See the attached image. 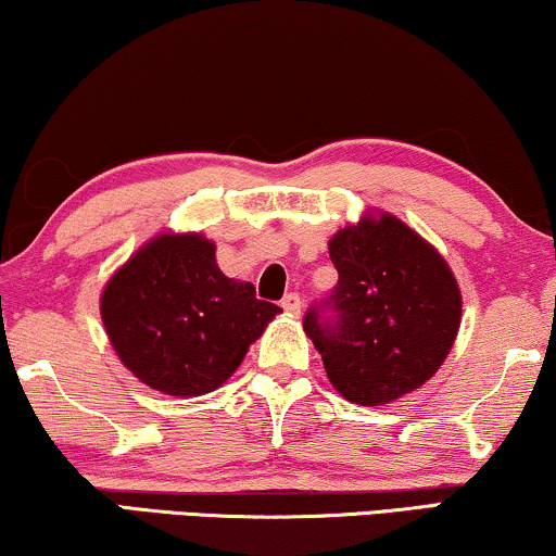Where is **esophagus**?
<instances>
[{"label": "esophagus", "instance_id": "esophagus-1", "mask_svg": "<svg viewBox=\"0 0 556 556\" xmlns=\"http://www.w3.org/2000/svg\"><path fill=\"white\" fill-rule=\"evenodd\" d=\"M281 309L289 312V315H300V309H302L300 294H296V292L285 294V300H281Z\"/></svg>", "mask_w": 556, "mask_h": 556}]
</instances>
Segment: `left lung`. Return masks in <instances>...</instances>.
<instances>
[{
	"label": "left lung",
	"mask_w": 556,
	"mask_h": 556,
	"mask_svg": "<svg viewBox=\"0 0 556 556\" xmlns=\"http://www.w3.org/2000/svg\"><path fill=\"white\" fill-rule=\"evenodd\" d=\"M330 260L338 285L302 325L334 390L382 405L431 380L460 325V292L443 256L380 214L334 233Z\"/></svg>",
	"instance_id": "left-lung-1"
}]
</instances>
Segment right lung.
I'll return each instance as SVG.
<instances>
[{
    "label": "right lung",
    "instance_id": "right-lung-1",
    "mask_svg": "<svg viewBox=\"0 0 556 556\" xmlns=\"http://www.w3.org/2000/svg\"><path fill=\"white\" fill-rule=\"evenodd\" d=\"M277 304L216 267L201 233H163L108 281L100 315L123 365L161 393L203 395L237 370Z\"/></svg>",
    "mask_w": 556,
    "mask_h": 556
}]
</instances>
